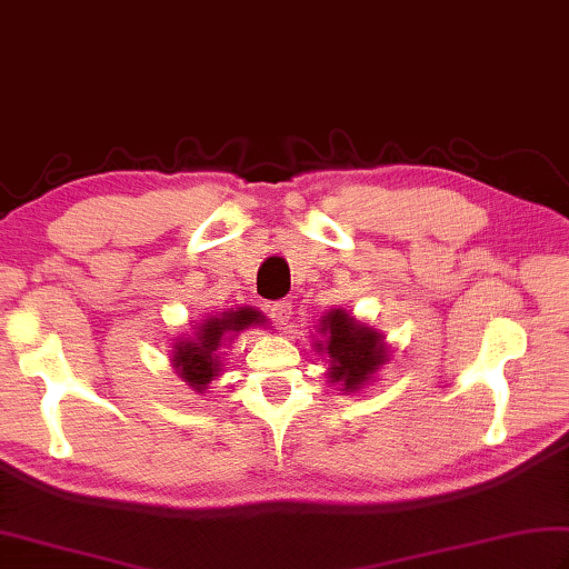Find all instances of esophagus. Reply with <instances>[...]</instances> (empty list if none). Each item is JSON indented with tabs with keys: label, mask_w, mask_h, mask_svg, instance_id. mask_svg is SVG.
<instances>
[{
	"label": "esophagus",
	"mask_w": 569,
	"mask_h": 569,
	"mask_svg": "<svg viewBox=\"0 0 569 569\" xmlns=\"http://www.w3.org/2000/svg\"><path fill=\"white\" fill-rule=\"evenodd\" d=\"M269 315H272V320H274L277 327H284L292 317V302H287V300L274 302L272 307H269Z\"/></svg>",
	"instance_id": "obj_1"
}]
</instances>
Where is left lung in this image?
Masks as SVG:
<instances>
[{
  "label": "left lung",
  "mask_w": 569,
  "mask_h": 569,
  "mask_svg": "<svg viewBox=\"0 0 569 569\" xmlns=\"http://www.w3.org/2000/svg\"><path fill=\"white\" fill-rule=\"evenodd\" d=\"M317 332L322 340L315 342V350L327 355V382L340 385L337 390L345 395L365 390L375 382V375L390 362L385 335L340 307L322 315Z\"/></svg>",
  "instance_id": "1"
}]
</instances>
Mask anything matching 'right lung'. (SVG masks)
Masks as SVG:
<instances>
[{
    "label": "right lung",
    "instance_id": "add662e5",
    "mask_svg": "<svg viewBox=\"0 0 569 569\" xmlns=\"http://www.w3.org/2000/svg\"><path fill=\"white\" fill-rule=\"evenodd\" d=\"M267 317L254 307H229L219 315H209L192 327V335H182L172 342V370L189 390L204 395L209 382L224 370L222 347L249 327H264Z\"/></svg>",
    "mask_w": 569,
    "mask_h": 569
}]
</instances>
